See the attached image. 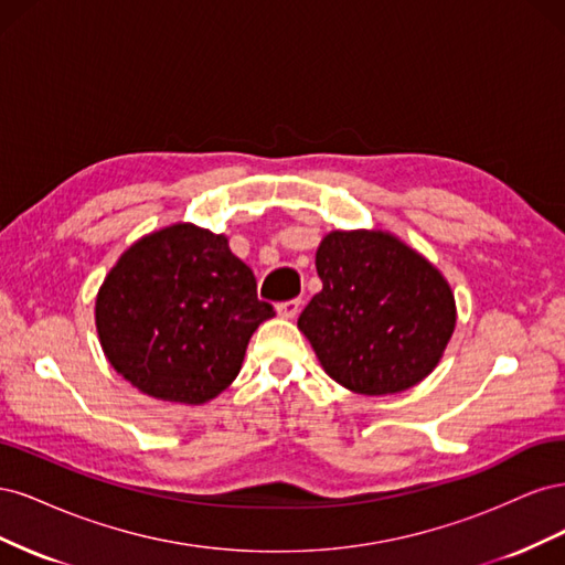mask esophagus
I'll return each instance as SVG.
<instances>
[{
  "label": "esophagus",
  "instance_id": "34e87169",
  "mask_svg": "<svg viewBox=\"0 0 565 565\" xmlns=\"http://www.w3.org/2000/svg\"><path fill=\"white\" fill-rule=\"evenodd\" d=\"M299 309H301V301H299V299H292V301H280V303L276 306L278 316H280V318H285V320H292V318H297Z\"/></svg>",
  "mask_w": 565,
  "mask_h": 565
}]
</instances>
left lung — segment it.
I'll use <instances>...</instances> for the list:
<instances>
[{"label": "left lung", "mask_w": 565, "mask_h": 565, "mask_svg": "<svg viewBox=\"0 0 565 565\" xmlns=\"http://www.w3.org/2000/svg\"><path fill=\"white\" fill-rule=\"evenodd\" d=\"M322 289L299 316L322 370L353 393L388 396L436 370L457 324L446 276L380 228L332 231L320 241Z\"/></svg>", "instance_id": "8db88e82"}]
</instances>
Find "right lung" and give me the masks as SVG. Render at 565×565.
Wrapping results in <instances>:
<instances>
[{
	"mask_svg": "<svg viewBox=\"0 0 565 565\" xmlns=\"http://www.w3.org/2000/svg\"><path fill=\"white\" fill-rule=\"evenodd\" d=\"M94 316L108 363L134 388L202 405L231 386L254 330L276 311L224 233L179 221L119 254Z\"/></svg>",
	"mask_w": 565,
	"mask_h": 565,
	"instance_id": "1",
	"label": "right lung"
}]
</instances>
